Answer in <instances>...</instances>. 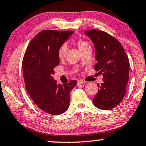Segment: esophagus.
Listing matches in <instances>:
<instances>
[{
  "mask_svg": "<svg viewBox=\"0 0 146 146\" xmlns=\"http://www.w3.org/2000/svg\"><path fill=\"white\" fill-rule=\"evenodd\" d=\"M84 82L82 81V80H78V85H82V84H84Z\"/></svg>",
  "mask_w": 146,
  "mask_h": 146,
  "instance_id": "1",
  "label": "esophagus"
}]
</instances>
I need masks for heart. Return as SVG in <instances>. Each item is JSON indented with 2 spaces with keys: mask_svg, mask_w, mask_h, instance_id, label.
<instances>
[{
  "mask_svg": "<svg viewBox=\"0 0 146 146\" xmlns=\"http://www.w3.org/2000/svg\"><path fill=\"white\" fill-rule=\"evenodd\" d=\"M76 45L80 51H82L87 47H90L87 42L82 39H78L76 41ZM67 51V47L66 45H62L58 50V56L60 58H63L66 55Z\"/></svg>",
  "mask_w": 146,
  "mask_h": 146,
  "instance_id": "obj_1",
  "label": "heart"
}]
</instances>
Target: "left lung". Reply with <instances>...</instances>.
<instances>
[{
    "label": "left lung",
    "mask_w": 146,
    "mask_h": 146,
    "mask_svg": "<svg viewBox=\"0 0 146 146\" xmlns=\"http://www.w3.org/2000/svg\"><path fill=\"white\" fill-rule=\"evenodd\" d=\"M85 34L92 39L98 62L94 68L103 74V83L93 99L97 108L113 109L121 102L129 80V60L123 47L116 38L105 31L91 29Z\"/></svg>",
    "instance_id": "left-lung-1"
}]
</instances>
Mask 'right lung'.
<instances>
[{"mask_svg": "<svg viewBox=\"0 0 146 146\" xmlns=\"http://www.w3.org/2000/svg\"><path fill=\"white\" fill-rule=\"evenodd\" d=\"M74 31L44 30L29 43L22 61L25 85L33 102L50 115H60L68 109L70 94L76 80L56 84L52 75L59 64L58 50Z\"/></svg>", "mask_w": 146, "mask_h": 146, "instance_id": "1", "label": "right lung"}]
</instances>
